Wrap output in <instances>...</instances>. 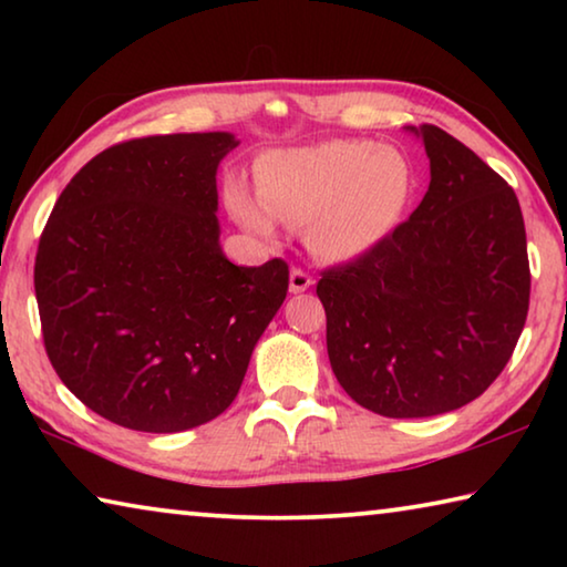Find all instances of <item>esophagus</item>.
Wrapping results in <instances>:
<instances>
[{"mask_svg":"<svg viewBox=\"0 0 567 567\" xmlns=\"http://www.w3.org/2000/svg\"><path fill=\"white\" fill-rule=\"evenodd\" d=\"M312 285V277L307 275L302 267H292L290 272V292H305Z\"/></svg>","mask_w":567,"mask_h":567,"instance_id":"34e87169","label":"esophagus"}]
</instances>
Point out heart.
I'll return each mask as SVG.
<instances>
[{"mask_svg":"<svg viewBox=\"0 0 567 567\" xmlns=\"http://www.w3.org/2000/svg\"><path fill=\"white\" fill-rule=\"evenodd\" d=\"M255 203L243 185L227 192L229 209L247 229L270 237L275 219L307 225L320 257L354 260L385 239L412 197L415 177L408 157L370 140H332L322 145L270 152L255 169Z\"/></svg>","mask_w":567,"mask_h":567,"instance_id":"obj_1","label":"heart"}]
</instances>
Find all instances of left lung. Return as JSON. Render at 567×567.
Segmentation results:
<instances>
[{
	"label": "left lung",
	"instance_id": "1",
	"mask_svg": "<svg viewBox=\"0 0 567 567\" xmlns=\"http://www.w3.org/2000/svg\"><path fill=\"white\" fill-rule=\"evenodd\" d=\"M415 132L430 157L422 203L318 282L334 378L385 417L440 415L483 395L511 360L530 305L513 187L445 130Z\"/></svg>",
	"mask_w": 567,
	"mask_h": 567
}]
</instances>
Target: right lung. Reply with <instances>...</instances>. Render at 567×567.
<instances>
[{
  "mask_svg": "<svg viewBox=\"0 0 567 567\" xmlns=\"http://www.w3.org/2000/svg\"><path fill=\"white\" fill-rule=\"evenodd\" d=\"M227 132L155 134L90 159L34 260L44 350L70 392L114 425L179 433L225 412L285 302V260L237 267L219 249Z\"/></svg>",
  "mask_w": 567,
  "mask_h": 567,
  "instance_id": "add662e5",
  "label": "right lung"
}]
</instances>
